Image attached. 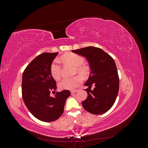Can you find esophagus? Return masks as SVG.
<instances>
[{"label":"esophagus","mask_w":148,"mask_h":148,"mask_svg":"<svg viewBox=\"0 0 148 148\" xmlns=\"http://www.w3.org/2000/svg\"><path fill=\"white\" fill-rule=\"evenodd\" d=\"M77 91H78L77 89H76V90H72V91H71V95H73V94L76 93Z\"/></svg>","instance_id":"esophagus-1"}]
</instances>
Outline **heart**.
Listing matches in <instances>:
<instances>
[{
	"label": "heart",
	"mask_w": 148,
	"mask_h": 148,
	"mask_svg": "<svg viewBox=\"0 0 148 148\" xmlns=\"http://www.w3.org/2000/svg\"><path fill=\"white\" fill-rule=\"evenodd\" d=\"M61 59L76 66V71L83 76H86L89 72L88 67L83 65L84 62V58L75 53H68L61 57ZM50 72L53 79L59 80L61 77V67L57 60H54L51 65ZM82 78L77 75L71 78H65L62 79L58 84L61 89H69L73 90L77 88L82 83Z\"/></svg>",
	"instance_id": "obj_1"
}]
</instances>
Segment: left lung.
I'll list each match as a JSON object with an SVG mask.
<instances>
[{
	"mask_svg": "<svg viewBox=\"0 0 148 148\" xmlns=\"http://www.w3.org/2000/svg\"><path fill=\"white\" fill-rule=\"evenodd\" d=\"M86 58L90 65L91 73L84 86L88 93L86 99L82 102L88 112L99 115L108 111L117 97L119 78L115 61L102 49L89 46L71 51ZM92 85L95 87L91 90Z\"/></svg>",
	"mask_w": 148,
	"mask_h": 148,
	"instance_id": "left-lung-1",
	"label": "left lung"
}]
</instances>
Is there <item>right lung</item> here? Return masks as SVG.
I'll use <instances>...</instances> for the list:
<instances>
[{"mask_svg": "<svg viewBox=\"0 0 148 148\" xmlns=\"http://www.w3.org/2000/svg\"><path fill=\"white\" fill-rule=\"evenodd\" d=\"M58 52H44L39 55L26 66L22 76V97L25 104L34 117L50 122L59 119L64 112L69 90L57 91L55 79L50 66ZM52 92L55 95L50 96Z\"/></svg>", "mask_w": 148, "mask_h": 148, "instance_id": "1", "label": "right lung"}]
</instances>
